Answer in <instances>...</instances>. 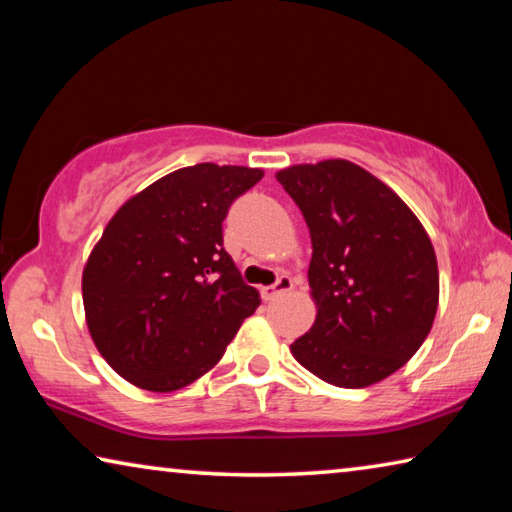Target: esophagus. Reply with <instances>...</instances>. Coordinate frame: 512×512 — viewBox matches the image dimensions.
Instances as JSON below:
<instances>
[{
  "mask_svg": "<svg viewBox=\"0 0 512 512\" xmlns=\"http://www.w3.org/2000/svg\"><path fill=\"white\" fill-rule=\"evenodd\" d=\"M293 289V280L289 275H280L277 277V282L271 284V287H262V298L264 300H273L277 296H282V293H287Z\"/></svg>",
  "mask_w": 512,
  "mask_h": 512,
  "instance_id": "1",
  "label": "esophagus"
}]
</instances>
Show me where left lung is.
I'll return each instance as SVG.
<instances>
[{"label":"left lung","mask_w":512,"mask_h":512,"mask_svg":"<svg viewBox=\"0 0 512 512\" xmlns=\"http://www.w3.org/2000/svg\"><path fill=\"white\" fill-rule=\"evenodd\" d=\"M309 225L316 320L291 343L327 384L366 388L393 375L431 332L438 262L409 205L359 164L323 160L275 173Z\"/></svg>","instance_id":"left-lung-1"}]
</instances>
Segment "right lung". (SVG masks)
Listing matches in <instances>:
<instances>
[{
    "label": "right lung",
    "mask_w": 512,
    "mask_h": 512,
    "mask_svg": "<svg viewBox=\"0 0 512 512\" xmlns=\"http://www.w3.org/2000/svg\"><path fill=\"white\" fill-rule=\"evenodd\" d=\"M262 169L201 162L119 207L83 268L85 323L117 375L151 393L212 370L259 307L223 248L232 201Z\"/></svg>",
    "instance_id": "obj_1"
}]
</instances>
